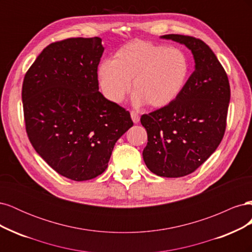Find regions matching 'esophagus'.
Returning <instances> with one entry per match:
<instances>
[{
  "instance_id": "34e87169",
  "label": "esophagus",
  "mask_w": 252,
  "mask_h": 252,
  "mask_svg": "<svg viewBox=\"0 0 252 252\" xmlns=\"http://www.w3.org/2000/svg\"><path fill=\"white\" fill-rule=\"evenodd\" d=\"M130 116H131V119H132V121H133V123H139V121H140V114L136 112V111H131L130 112Z\"/></svg>"
}]
</instances>
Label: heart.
<instances>
[{"label": "heart", "instance_id": "1", "mask_svg": "<svg viewBox=\"0 0 252 252\" xmlns=\"http://www.w3.org/2000/svg\"><path fill=\"white\" fill-rule=\"evenodd\" d=\"M189 74L186 53L177 47H166L135 41L120 49L112 61L98 68V83L106 97L121 103L132 87L136 105L152 107L170 104L184 88Z\"/></svg>", "mask_w": 252, "mask_h": 252}]
</instances>
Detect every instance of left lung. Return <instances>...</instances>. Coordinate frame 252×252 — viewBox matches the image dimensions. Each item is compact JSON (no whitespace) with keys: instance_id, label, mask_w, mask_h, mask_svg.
<instances>
[{"instance_id":"1","label":"left lung","mask_w":252,"mask_h":252,"mask_svg":"<svg viewBox=\"0 0 252 252\" xmlns=\"http://www.w3.org/2000/svg\"><path fill=\"white\" fill-rule=\"evenodd\" d=\"M161 37L191 50L195 68L177 98L141 117L148 136L143 158L155 174L181 178L199 168L222 141L230 86L223 66L202 40L183 34Z\"/></svg>"}]
</instances>
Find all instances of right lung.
<instances>
[{
	"label": "right lung",
	"instance_id": "add662e5",
	"mask_svg": "<svg viewBox=\"0 0 252 252\" xmlns=\"http://www.w3.org/2000/svg\"><path fill=\"white\" fill-rule=\"evenodd\" d=\"M101 37L51 43L25 74L22 101L28 139L52 169L73 181L102 174L130 113L98 91Z\"/></svg>",
	"mask_w": 252,
	"mask_h": 252
}]
</instances>
